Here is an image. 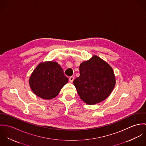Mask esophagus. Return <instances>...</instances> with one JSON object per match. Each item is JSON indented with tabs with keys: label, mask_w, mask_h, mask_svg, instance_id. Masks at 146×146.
<instances>
[{
	"label": "esophagus",
	"mask_w": 146,
	"mask_h": 146,
	"mask_svg": "<svg viewBox=\"0 0 146 146\" xmlns=\"http://www.w3.org/2000/svg\"><path fill=\"white\" fill-rule=\"evenodd\" d=\"M74 79H75L74 76H70V77L69 78V81H70V82L72 83L73 81H74Z\"/></svg>",
	"instance_id": "1"
}]
</instances>
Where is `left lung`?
I'll list each match as a JSON object with an SVG mask.
<instances>
[{"mask_svg": "<svg viewBox=\"0 0 146 146\" xmlns=\"http://www.w3.org/2000/svg\"><path fill=\"white\" fill-rule=\"evenodd\" d=\"M80 76L74 81L80 98L88 104L106 100L113 90L116 80L112 67L97 56L82 63Z\"/></svg>", "mask_w": 146, "mask_h": 146, "instance_id": "left-lung-1", "label": "left lung"}]
</instances>
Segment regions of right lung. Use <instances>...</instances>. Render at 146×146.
<instances>
[{
  "label": "right lung",
  "instance_id": "obj_1",
  "mask_svg": "<svg viewBox=\"0 0 146 146\" xmlns=\"http://www.w3.org/2000/svg\"><path fill=\"white\" fill-rule=\"evenodd\" d=\"M68 82L61 66L53 61L39 63L29 79L33 92L44 100L55 98Z\"/></svg>",
  "mask_w": 146,
  "mask_h": 146
}]
</instances>
